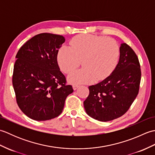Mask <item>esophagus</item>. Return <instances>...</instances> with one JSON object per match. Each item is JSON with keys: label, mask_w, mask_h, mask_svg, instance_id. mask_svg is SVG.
<instances>
[{"label": "esophagus", "mask_w": 155, "mask_h": 155, "mask_svg": "<svg viewBox=\"0 0 155 155\" xmlns=\"http://www.w3.org/2000/svg\"><path fill=\"white\" fill-rule=\"evenodd\" d=\"M78 87H79V86H78V85H76V84L72 85V88H73V90H74V91L77 90Z\"/></svg>", "instance_id": "obj_1"}]
</instances>
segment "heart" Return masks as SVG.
<instances>
[{
    "mask_svg": "<svg viewBox=\"0 0 155 155\" xmlns=\"http://www.w3.org/2000/svg\"><path fill=\"white\" fill-rule=\"evenodd\" d=\"M70 45L71 48L62 46L59 49V67L65 73H69L80 65L81 61L84 67L68 76V81L71 84L103 81L113 72L119 61L118 44L106 37L80 35L72 38Z\"/></svg>",
    "mask_w": 155,
    "mask_h": 155,
    "instance_id": "obj_1",
    "label": "heart"
}]
</instances>
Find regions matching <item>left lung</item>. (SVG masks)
I'll list each match as a JSON object with an SVG mask.
<instances>
[{
    "mask_svg": "<svg viewBox=\"0 0 155 155\" xmlns=\"http://www.w3.org/2000/svg\"><path fill=\"white\" fill-rule=\"evenodd\" d=\"M141 72L135 52L126 43L120 47V57L113 72L103 81L88 87L84 101L87 114L107 122L126 113L139 93Z\"/></svg>",
    "mask_w": 155,
    "mask_h": 155,
    "instance_id": "left-lung-1",
    "label": "left lung"
}]
</instances>
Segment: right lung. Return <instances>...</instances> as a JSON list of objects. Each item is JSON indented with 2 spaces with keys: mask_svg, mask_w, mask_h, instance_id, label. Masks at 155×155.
I'll list each match as a JSON object with an SVG mask.
<instances>
[{
  "mask_svg": "<svg viewBox=\"0 0 155 155\" xmlns=\"http://www.w3.org/2000/svg\"><path fill=\"white\" fill-rule=\"evenodd\" d=\"M65 39L61 35L41 33L23 45L16 55L12 85L22 113L41 121L58 117L68 95L73 92L57 62L58 49Z\"/></svg>",
  "mask_w": 155,
  "mask_h": 155,
  "instance_id": "1",
  "label": "right lung"
}]
</instances>
